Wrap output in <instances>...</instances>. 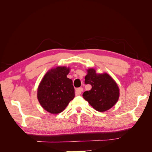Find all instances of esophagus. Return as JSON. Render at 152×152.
<instances>
[{
	"label": "esophagus",
	"mask_w": 152,
	"mask_h": 152,
	"mask_svg": "<svg viewBox=\"0 0 152 152\" xmlns=\"http://www.w3.org/2000/svg\"><path fill=\"white\" fill-rule=\"evenodd\" d=\"M82 91H83V88H82V87H79V88H77L75 89V94L76 95H80Z\"/></svg>",
	"instance_id": "34e87169"
}]
</instances>
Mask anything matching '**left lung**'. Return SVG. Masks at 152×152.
Returning <instances> with one entry per match:
<instances>
[{"label":"left lung","instance_id":"obj_1","mask_svg":"<svg viewBox=\"0 0 152 152\" xmlns=\"http://www.w3.org/2000/svg\"><path fill=\"white\" fill-rule=\"evenodd\" d=\"M85 83L92 88L83 93V98L91 107L100 112L108 110L117 103L119 98V87L113 78L107 73H97L94 68L87 70Z\"/></svg>","mask_w":152,"mask_h":152}]
</instances>
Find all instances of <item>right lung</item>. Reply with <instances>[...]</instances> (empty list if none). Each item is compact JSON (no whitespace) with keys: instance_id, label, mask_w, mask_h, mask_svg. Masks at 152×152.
I'll use <instances>...</instances> for the list:
<instances>
[{"instance_id":"1","label":"right lung","mask_w":152,"mask_h":152,"mask_svg":"<svg viewBox=\"0 0 152 152\" xmlns=\"http://www.w3.org/2000/svg\"><path fill=\"white\" fill-rule=\"evenodd\" d=\"M70 68L59 66L45 73L37 89V99L42 107L52 114L62 112L75 97L72 79L66 77Z\"/></svg>"}]
</instances>
